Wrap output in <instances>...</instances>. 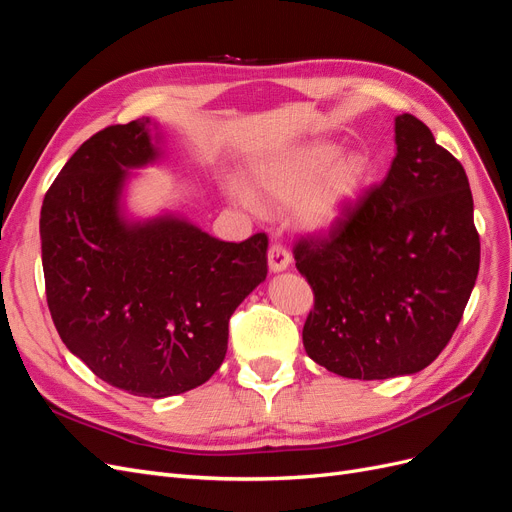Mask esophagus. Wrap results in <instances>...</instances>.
<instances>
[{"mask_svg":"<svg viewBox=\"0 0 512 512\" xmlns=\"http://www.w3.org/2000/svg\"><path fill=\"white\" fill-rule=\"evenodd\" d=\"M267 258H269V269H271L273 273L286 271V269L290 267V262H292V256L288 254L286 247L280 245V243H273V245L269 247Z\"/></svg>","mask_w":512,"mask_h":512,"instance_id":"obj_1","label":"esophagus"}]
</instances>
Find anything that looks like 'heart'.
I'll return each instance as SVG.
<instances>
[{
	"label": "heart",
	"instance_id": "b5f03b06",
	"mask_svg": "<svg viewBox=\"0 0 512 512\" xmlns=\"http://www.w3.org/2000/svg\"><path fill=\"white\" fill-rule=\"evenodd\" d=\"M371 166L359 151H339L333 141H314L275 153L250 168L256 193L273 205H292L307 230H329L342 222L363 192ZM228 196L252 213H262L260 198L241 181L226 185Z\"/></svg>",
	"mask_w": 512,
	"mask_h": 512
}]
</instances>
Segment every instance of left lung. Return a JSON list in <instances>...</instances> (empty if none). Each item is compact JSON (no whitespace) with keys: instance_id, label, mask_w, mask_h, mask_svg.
I'll list each match as a JSON object with an SVG mask.
<instances>
[{"instance_id":"1","label":"left lung","mask_w":512,"mask_h":512,"mask_svg":"<svg viewBox=\"0 0 512 512\" xmlns=\"http://www.w3.org/2000/svg\"><path fill=\"white\" fill-rule=\"evenodd\" d=\"M395 145L378 188L329 237L294 247L314 290L305 352L344 378L408 376L436 361L478 275L466 170L410 113L395 117Z\"/></svg>"}]
</instances>
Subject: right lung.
<instances>
[{
    "label": "right lung",
    "instance_id": "1",
    "mask_svg": "<svg viewBox=\"0 0 512 512\" xmlns=\"http://www.w3.org/2000/svg\"><path fill=\"white\" fill-rule=\"evenodd\" d=\"M160 145L149 117L100 130L61 168L40 211L61 342L115 389L151 399L218 371L232 312L265 282L269 245L265 232L220 241L177 213L128 218L130 170L158 162Z\"/></svg>",
    "mask_w": 512,
    "mask_h": 512
}]
</instances>
